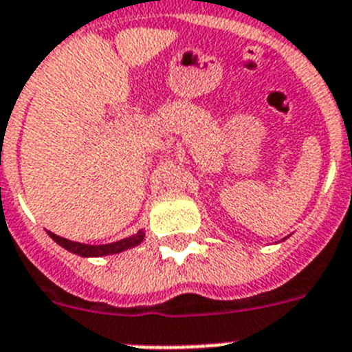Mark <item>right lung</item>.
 <instances>
[{
	"label": "right lung",
	"instance_id": "right-lung-1",
	"mask_svg": "<svg viewBox=\"0 0 352 352\" xmlns=\"http://www.w3.org/2000/svg\"><path fill=\"white\" fill-rule=\"evenodd\" d=\"M50 236L55 240L56 244L62 245L64 249L71 251V253L78 254V256H107V254H117L121 253V251H126V249H131L135 245H139L140 242L144 240V231H137L135 235L128 236V239L117 240V242H112V244H104V245H89V244H80V242H73V240L62 239V236L55 235V233H51L47 231Z\"/></svg>",
	"mask_w": 352,
	"mask_h": 352
}]
</instances>
